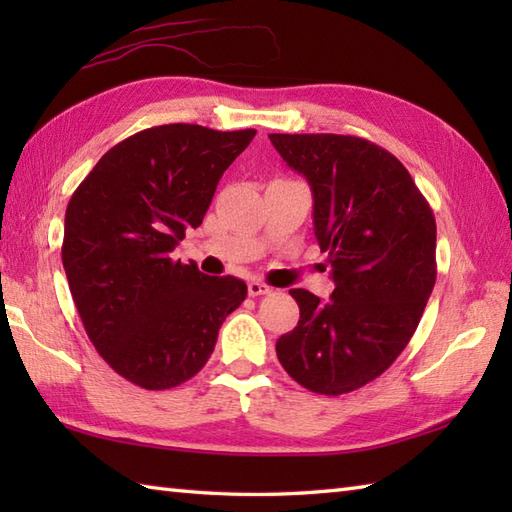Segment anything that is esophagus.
I'll return each instance as SVG.
<instances>
[{
  "mask_svg": "<svg viewBox=\"0 0 512 512\" xmlns=\"http://www.w3.org/2000/svg\"><path fill=\"white\" fill-rule=\"evenodd\" d=\"M270 292V286L262 284V281H248V295L250 297H259V295H268Z\"/></svg>",
  "mask_w": 512,
  "mask_h": 512,
  "instance_id": "esophagus-1",
  "label": "esophagus"
}]
</instances>
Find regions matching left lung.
I'll use <instances>...</instances> for the list:
<instances>
[{
  "mask_svg": "<svg viewBox=\"0 0 512 512\" xmlns=\"http://www.w3.org/2000/svg\"><path fill=\"white\" fill-rule=\"evenodd\" d=\"M268 138L310 184L334 279L330 301L290 290L301 317L277 358L314 394H347L383 374L416 332L438 275L436 217L405 165L365 138Z\"/></svg>",
  "mask_w": 512,
  "mask_h": 512,
  "instance_id": "1",
  "label": "left lung"
}]
</instances>
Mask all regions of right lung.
Masks as SVG:
<instances>
[{
	"instance_id": "add662e5",
	"label": "right lung",
	"mask_w": 512,
	"mask_h": 512,
	"mask_svg": "<svg viewBox=\"0 0 512 512\" xmlns=\"http://www.w3.org/2000/svg\"><path fill=\"white\" fill-rule=\"evenodd\" d=\"M255 134L149 127L107 151L72 193L61 259L74 306L96 352L129 383L158 391L193 378L246 299L242 279L209 277L171 253Z\"/></svg>"
}]
</instances>
